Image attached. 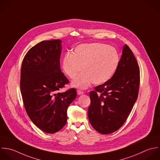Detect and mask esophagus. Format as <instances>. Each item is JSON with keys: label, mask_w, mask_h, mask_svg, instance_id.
Instances as JSON below:
<instances>
[{"label": "esophagus", "mask_w": 160, "mask_h": 160, "mask_svg": "<svg viewBox=\"0 0 160 160\" xmlns=\"http://www.w3.org/2000/svg\"><path fill=\"white\" fill-rule=\"evenodd\" d=\"M84 93V92L82 91V90H77V94L78 95H82Z\"/></svg>", "instance_id": "esophagus-1"}]
</instances>
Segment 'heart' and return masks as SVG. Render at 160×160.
Wrapping results in <instances>:
<instances>
[{"mask_svg":"<svg viewBox=\"0 0 160 160\" xmlns=\"http://www.w3.org/2000/svg\"><path fill=\"white\" fill-rule=\"evenodd\" d=\"M120 60L119 53L113 47L103 43H84L77 46L72 53H66L62 66L70 78H74L83 69L84 72L72 81V85L87 88L92 82L101 85L110 80L118 67Z\"/></svg>","mask_w":160,"mask_h":160,"instance_id":"heart-1","label":"heart"}]
</instances>
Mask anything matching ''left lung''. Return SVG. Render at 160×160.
I'll return each instance as SVG.
<instances>
[{"mask_svg":"<svg viewBox=\"0 0 160 160\" xmlns=\"http://www.w3.org/2000/svg\"><path fill=\"white\" fill-rule=\"evenodd\" d=\"M140 82L139 65L132 50L125 45L114 75L90 93L88 116L96 131L107 135L123 126L137 100Z\"/></svg>","mask_w":160,"mask_h":160,"instance_id":"1","label":"left lung"}]
</instances>
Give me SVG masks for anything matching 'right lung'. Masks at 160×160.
<instances>
[{
	"label": "right lung",
	"instance_id": "add662e5",
	"mask_svg": "<svg viewBox=\"0 0 160 160\" xmlns=\"http://www.w3.org/2000/svg\"><path fill=\"white\" fill-rule=\"evenodd\" d=\"M61 40H43L32 47L21 66L20 92L26 112L42 131L54 133L67 120V110L77 97L74 88L60 93L69 83L61 71Z\"/></svg>",
	"mask_w": 160,
	"mask_h": 160
}]
</instances>
